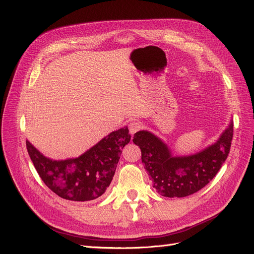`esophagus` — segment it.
<instances>
[{
    "mask_svg": "<svg viewBox=\"0 0 254 254\" xmlns=\"http://www.w3.org/2000/svg\"><path fill=\"white\" fill-rule=\"evenodd\" d=\"M141 123L139 121H132L129 123L128 125V128H129V133L130 134H133L135 133L136 131H139L140 128H141Z\"/></svg>",
    "mask_w": 254,
    "mask_h": 254,
    "instance_id": "34e87169",
    "label": "esophagus"
}]
</instances>
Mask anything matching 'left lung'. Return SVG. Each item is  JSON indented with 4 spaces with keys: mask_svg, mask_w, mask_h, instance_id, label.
Segmentation results:
<instances>
[{
    "mask_svg": "<svg viewBox=\"0 0 254 254\" xmlns=\"http://www.w3.org/2000/svg\"><path fill=\"white\" fill-rule=\"evenodd\" d=\"M233 137V123L213 145L195 155L174 157L168 146L146 130L134 133L142 151V163L152 187L164 197H187L209 183L226 161Z\"/></svg>",
    "mask_w": 254,
    "mask_h": 254,
    "instance_id": "8db88e82",
    "label": "left lung"
}]
</instances>
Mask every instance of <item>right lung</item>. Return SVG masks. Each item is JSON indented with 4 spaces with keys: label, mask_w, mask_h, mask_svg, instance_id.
<instances>
[{
    "label": "right lung",
    "mask_w": 254,
    "mask_h": 254,
    "mask_svg": "<svg viewBox=\"0 0 254 254\" xmlns=\"http://www.w3.org/2000/svg\"><path fill=\"white\" fill-rule=\"evenodd\" d=\"M127 127L105 136L78 158L52 160L26 141L30 160L51 190L73 201H89L102 196L110 186L122 149L130 142Z\"/></svg>",
    "instance_id": "1"
}]
</instances>
